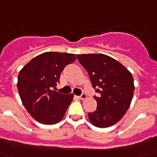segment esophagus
Masks as SVG:
<instances>
[{
  "label": "esophagus",
  "instance_id": "34e87169",
  "mask_svg": "<svg viewBox=\"0 0 157 157\" xmlns=\"http://www.w3.org/2000/svg\"><path fill=\"white\" fill-rule=\"evenodd\" d=\"M77 98H80V99H85V98H86V94L85 93H83V94H82V95H80Z\"/></svg>",
  "mask_w": 157,
  "mask_h": 157
}]
</instances>
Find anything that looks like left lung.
Here are the masks:
<instances>
[{"mask_svg":"<svg viewBox=\"0 0 157 157\" xmlns=\"http://www.w3.org/2000/svg\"><path fill=\"white\" fill-rule=\"evenodd\" d=\"M77 59L87 71L97 109L88 113L90 121L98 128L116 124L128 110L134 92L132 74L118 61L105 54H78Z\"/></svg>","mask_w":157,"mask_h":157,"instance_id":"obj_1","label":"left lung"}]
</instances>
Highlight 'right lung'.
<instances>
[{
    "instance_id": "obj_1",
    "label": "right lung",
    "mask_w": 157,
    "mask_h": 157,
    "mask_svg": "<svg viewBox=\"0 0 157 157\" xmlns=\"http://www.w3.org/2000/svg\"><path fill=\"white\" fill-rule=\"evenodd\" d=\"M75 59L72 53L47 52L30 60L19 72L17 90L22 103L40 123L55 124L64 117L73 94H61L52 88L59 82L65 66Z\"/></svg>"
}]
</instances>
